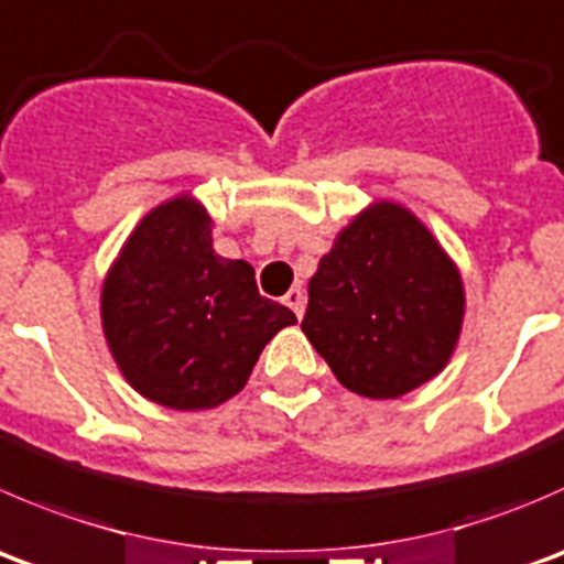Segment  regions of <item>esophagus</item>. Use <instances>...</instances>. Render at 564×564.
I'll return each instance as SVG.
<instances>
[{
  "mask_svg": "<svg viewBox=\"0 0 564 564\" xmlns=\"http://www.w3.org/2000/svg\"><path fill=\"white\" fill-rule=\"evenodd\" d=\"M283 303H286L289 308L294 311V314L303 316V311H305V294H303V289H289L286 297H283Z\"/></svg>",
  "mask_w": 564,
  "mask_h": 564,
  "instance_id": "obj_1",
  "label": "esophagus"
}]
</instances>
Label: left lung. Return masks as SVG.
I'll list each match as a JSON object with an SVG mask.
<instances>
[{
	"instance_id": "obj_1",
	"label": "left lung",
	"mask_w": 564,
	"mask_h": 564,
	"mask_svg": "<svg viewBox=\"0 0 564 564\" xmlns=\"http://www.w3.org/2000/svg\"><path fill=\"white\" fill-rule=\"evenodd\" d=\"M463 314L460 272L438 239L413 212L377 200L322 256L300 327L344 388L397 399L449 364Z\"/></svg>"
}]
</instances>
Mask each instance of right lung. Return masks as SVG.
I'll use <instances>...</instances> for the list:
<instances>
[{
    "label": "right lung",
    "instance_id": "1",
    "mask_svg": "<svg viewBox=\"0 0 564 564\" xmlns=\"http://www.w3.org/2000/svg\"><path fill=\"white\" fill-rule=\"evenodd\" d=\"M297 316L261 297L242 259L212 248V217L189 195L140 220L109 267L101 325L137 393L173 410L217 408L239 393L261 349Z\"/></svg>",
    "mask_w": 564,
    "mask_h": 564
}]
</instances>
